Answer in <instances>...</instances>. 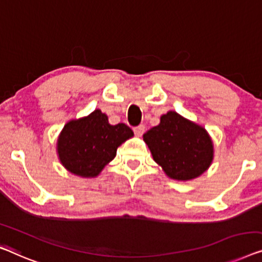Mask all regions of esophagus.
<instances>
[{"instance_id":"esophagus-1","label":"esophagus","mask_w":262,"mask_h":262,"mask_svg":"<svg viewBox=\"0 0 262 262\" xmlns=\"http://www.w3.org/2000/svg\"><path fill=\"white\" fill-rule=\"evenodd\" d=\"M134 131H135V135L136 136H138V137H140V136L144 134V131H145V126H144L143 124L142 125H138L137 127L134 128Z\"/></svg>"}]
</instances>
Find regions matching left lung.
<instances>
[{
  "label": "left lung",
  "mask_w": 262,
  "mask_h": 262,
  "mask_svg": "<svg viewBox=\"0 0 262 262\" xmlns=\"http://www.w3.org/2000/svg\"><path fill=\"white\" fill-rule=\"evenodd\" d=\"M143 139L154 161L171 180H194L213 163L214 144L208 131L175 111L161 116L159 124L144 134Z\"/></svg>",
  "instance_id": "obj_1"
}]
</instances>
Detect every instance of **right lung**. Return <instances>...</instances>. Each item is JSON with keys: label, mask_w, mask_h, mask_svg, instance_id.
I'll list each match as a JSON object with an SVG mask.
<instances>
[{"label": "right lung", "mask_w": 262, "mask_h": 262, "mask_svg": "<svg viewBox=\"0 0 262 262\" xmlns=\"http://www.w3.org/2000/svg\"><path fill=\"white\" fill-rule=\"evenodd\" d=\"M131 137L134 131L127 125H111L108 117L97 108L65 124L56 142V154L67 171L96 178L116 157L118 146Z\"/></svg>", "instance_id": "add662e5"}]
</instances>
